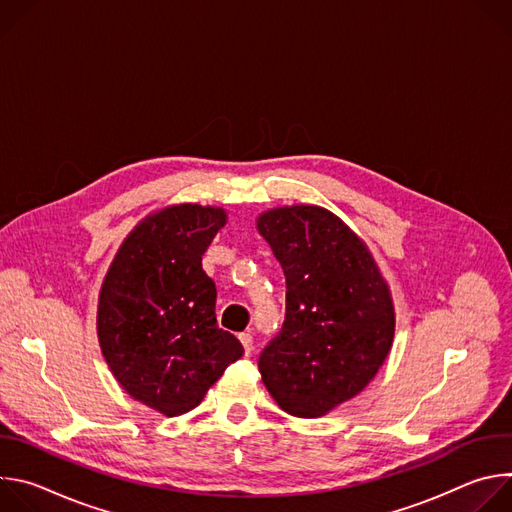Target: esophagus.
Segmentation results:
<instances>
[{
  "instance_id": "1",
  "label": "esophagus",
  "mask_w": 512,
  "mask_h": 512,
  "mask_svg": "<svg viewBox=\"0 0 512 512\" xmlns=\"http://www.w3.org/2000/svg\"><path fill=\"white\" fill-rule=\"evenodd\" d=\"M239 340L245 348V354H251L253 352V336L249 332H243V334H239Z\"/></svg>"
}]
</instances>
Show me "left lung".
I'll return each instance as SVG.
<instances>
[{
    "label": "left lung",
    "mask_w": 512,
    "mask_h": 512,
    "mask_svg": "<svg viewBox=\"0 0 512 512\" xmlns=\"http://www.w3.org/2000/svg\"><path fill=\"white\" fill-rule=\"evenodd\" d=\"M257 229L285 275V320L259 356L277 405L320 417L367 387L391 350L395 310L369 247L326 208L263 212Z\"/></svg>",
    "instance_id": "left-lung-1"
}]
</instances>
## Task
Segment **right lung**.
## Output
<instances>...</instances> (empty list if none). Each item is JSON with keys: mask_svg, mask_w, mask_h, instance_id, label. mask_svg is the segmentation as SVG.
<instances>
[{"mask_svg": "<svg viewBox=\"0 0 512 512\" xmlns=\"http://www.w3.org/2000/svg\"><path fill=\"white\" fill-rule=\"evenodd\" d=\"M227 225L216 206L162 208L127 235L99 294L97 334L117 383L166 417L204 399L243 344L218 328L202 255Z\"/></svg>", "mask_w": 512, "mask_h": 512, "instance_id": "right-lung-1", "label": "right lung"}]
</instances>
